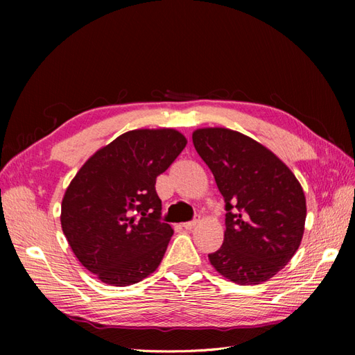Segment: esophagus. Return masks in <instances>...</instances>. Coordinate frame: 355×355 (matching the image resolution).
Masks as SVG:
<instances>
[{
    "label": "esophagus",
    "mask_w": 355,
    "mask_h": 355,
    "mask_svg": "<svg viewBox=\"0 0 355 355\" xmlns=\"http://www.w3.org/2000/svg\"><path fill=\"white\" fill-rule=\"evenodd\" d=\"M198 220H200V216H197L194 220H189V222H185V223H182V227H184L185 230H192L196 227V225L198 223Z\"/></svg>",
    "instance_id": "esophagus-1"
}]
</instances>
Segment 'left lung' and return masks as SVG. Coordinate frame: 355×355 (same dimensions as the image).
<instances>
[{
  "label": "left lung",
  "mask_w": 355,
  "mask_h": 355,
  "mask_svg": "<svg viewBox=\"0 0 355 355\" xmlns=\"http://www.w3.org/2000/svg\"><path fill=\"white\" fill-rule=\"evenodd\" d=\"M192 142L225 201V237L209 254L220 275L240 286L270 280L292 259L304 235L302 187L270 149L230 128H200Z\"/></svg>",
  "instance_id": "1"
}]
</instances>
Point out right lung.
I'll return each mask as SVG.
<instances>
[{
	"instance_id": "obj_1",
	"label": "right lung",
	"mask_w": 355,
	"mask_h": 355,
	"mask_svg": "<svg viewBox=\"0 0 355 355\" xmlns=\"http://www.w3.org/2000/svg\"><path fill=\"white\" fill-rule=\"evenodd\" d=\"M173 128L132 130L92 155L62 200V230L83 266L110 286L153 274L173 230L161 222L157 176L184 151Z\"/></svg>"
}]
</instances>
